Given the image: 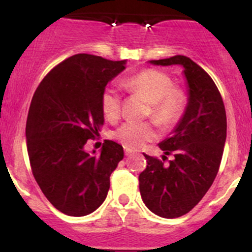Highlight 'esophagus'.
I'll list each match as a JSON object with an SVG mask.
<instances>
[{"mask_svg": "<svg viewBox=\"0 0 252 252\" xmlns=\"http://www.w3.org/2000/svg\"><path fill=\"white\" fill-rule=\"evenodd\" d=\"M124 152H126V156H130V155H133V154H134V151H133V150L128 149V147H126V149H124Z\"/></svg>", "mask_w": 252, "mask_h": 252, "instance_id": "1", "label": "esophagus"}]
</instances>
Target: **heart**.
Wrapping results in <instances>:
<instances>
[{"mask_svg": "<svg viewBox=\"0 0 252 252\" xmlns=\"http://www.w3.org/2000/svg\"><path fill=\"white\" fill-rule=\"evenodd\" d=\"M122 86L128 93L141 95L150 102L149 114L163 128L173 126L184 110V96L173 88L171 78L156 69H145L124 78ZM101 107L105 117L116 121L121 116V94L114 86H107L101 95ZM113 138L129 149H139L145 142L155 140L157 131L146 122L128 121L113 133Z\"/></svg>", "mask_w": 252, "mask_h": 252, "instance_id": "heart-1", "label": "heart"}]
</instances>
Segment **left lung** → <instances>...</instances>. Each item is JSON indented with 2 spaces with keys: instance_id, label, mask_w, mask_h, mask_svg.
Instances as JSON below:
<instances>
[{
  "instance_id": "obj_1",
  "label": "left lung",
  "mask_w": 252,
  "mask_h": 252,
  "mask_svg": "<svg viewBox=\"0 0 252 252\" xmlns=\"http://www.w3.org/2000/svg\"><path fill=\"white\" fill-rule=\"evenodd\" d=\"M154 65H180L188 103L171 135L158 144L173 154L169 165L144 155L147 167L139 175L146 207L163 218L185 215L200 202L218 173L227 138V116L217 86L200 65L185 56L149 61Z\"/></svg>"
}]
</instances>
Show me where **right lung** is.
Here are the masks:
<instances>
[{
    "mask_svg": "<svg viewBox=\"0 0 252 252\" xmlns=\"http://www.w3.org/2000/svg\"><path fill=\"white\" fill-rule=\"evenodd\" d=\"M126 61L79 53L56 65L32 96L27 119V147L32 174L58 211L81 217L107 196L110 177L124 157L123 147L106 140L100 154L84 146L98 135L101 95L126 69Z\"/></svg>",
    "mask_w": 252,
    "mask_h": 252,
    "instance_id": "1",
    "label": "right lung"
}]
</instances>
